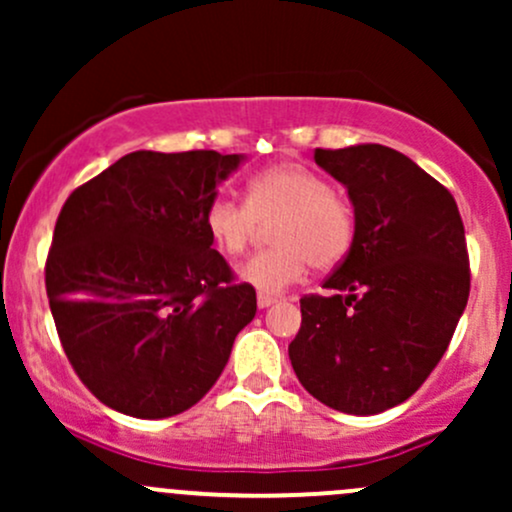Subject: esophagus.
I'll return each mask as SVG.
<instances>
[{
    "mask_svg": "<svg viewBox=\"0 0 512 512\" xmlns=\"http://www.w3.org/2000/svg\"><path fill=\"white\" fill-rule=\"evenodd\" d=\"M274 303H276V298L269 296V293H257V305H260V308H269V305H274Z\"/></svg>",
    "mask_w": 512,
    "mask_h": 512,
    "instance_id": "obj_1",
    "label": "esophagus"
}]
</instances>
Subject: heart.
Masks as SVG:
<instances>
[{
  "instance_id": "obj_1",
  "label": "heart",
  "mask_w": 512,
  "mask_h": 512,
  "mask_svg": "<svg viewBox=\"0 0 512 512\" xmlns=\"http://www.w3.org/2000/svg\"><path fill=\"white\" fill-rule=\"evenodd\" d=\"M274 248L257 252L240 267V279L260 293H281L303 279L308 267L342 264L356 243V209L325 175L276 163L245 185V202L216 195L204 209V228L223 255L248 250L260 223L272 221Z\"/></svg>"
}]
</instances>
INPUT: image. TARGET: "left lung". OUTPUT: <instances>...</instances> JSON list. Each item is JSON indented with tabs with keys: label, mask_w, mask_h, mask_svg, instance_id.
<instances>
[{
	"label": "left lung",
	"mask_w": 512,
	"mask_h": 512,
	"mask_svg": "<svg viewBox=\"0 0 512 512\" xmlns=\"http://www.w3.org/2000/svg\"><path fill=\"white\" fill-rule=\"evenodd\" d=\"M349 190L356 243L325 279L332 296L301 298L291 366L315 399L380 414L424 385L469 298L462 216L448 187L390 146L315 149Z\"/></svg>",
	"instance_id": "1"
}]
</instances>
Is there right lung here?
I'll use <instances>...</instances> for the list:
<instances>
[{
	"mask_svg": "<svg viewBox=\"0 0 512 512\" xmlns=\"http://www.w3.org/2000/svg\"><path fill=\"white\" fill-rule=\"evenodd\" d=\"M240 154L134 151L57 216L45 289L74 373L105 407L166 419L219 380L257 298L216 250L204 209Z\"/></svg>",
	"mask_w": 512,
	"mask_h": 512,
	"instance_id": "1",
	"label": "right lung"
}]
</instances>
